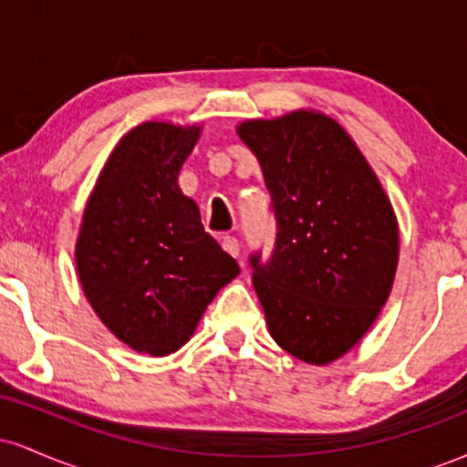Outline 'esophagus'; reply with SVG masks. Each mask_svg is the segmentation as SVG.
Returning a JSON list of instances; mask_svg holds the SVG:
<instances>
[{"mask_svg":"<svg viewBox=\"0 0 467 467\" xmlns=\"http://www.w3.org/2000/svg\"><path fill=\"white\" fill-rule=\"evenodd\" d=\"M222 248L226 250L230 256H234V259H237V256H239V241L234 239V237H223L222 239Z\"/></svg>","mask_w":467,"mask_h":467,"instance_id":"obj_1","label":"esophagus"}]
</instances>
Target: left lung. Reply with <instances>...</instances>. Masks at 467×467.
Wrapping results in <instances>:
<instances>
[{
    "instance_id": "left-lung-1",
    "label": "left lung",
    "mask_w": 467,
    "mask_h": 467,
    "mask_svg": "<svg viewBox=\"0 0 467 467\" xmlns=\"http://www.w3.org/2000/svg\"><path fill=\"white\" fill-rule=\"evenodd\" d=\"M237 136L259 160L276 215L254 289L276 345L323 367L349 353L389 301L400 261L393 203L340 122L316 109L250 118Z\"/></svg>"
}]
</instances>
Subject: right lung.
Returning a JSON list of instances; mask_svg holds the SVG:
<instances>
[{
  "label": "right lung",
  "instance_id": "add662e5",
  "mask_svg": "<svg viewBox=\"0 0 467 467\" xmlns=\"http://www.w3.org/2000/svg\"><path fill=\"white\" fill-rule=\"evenodd\" d=\"M202 125L147 120L118 140L96 180L74 248L85 298L118 340L153 358L195 334L239 265L208 233L178 175Z\"/></svg>",
  "mask_w": 467,
  "mask_h": 467
}]
</instances>
